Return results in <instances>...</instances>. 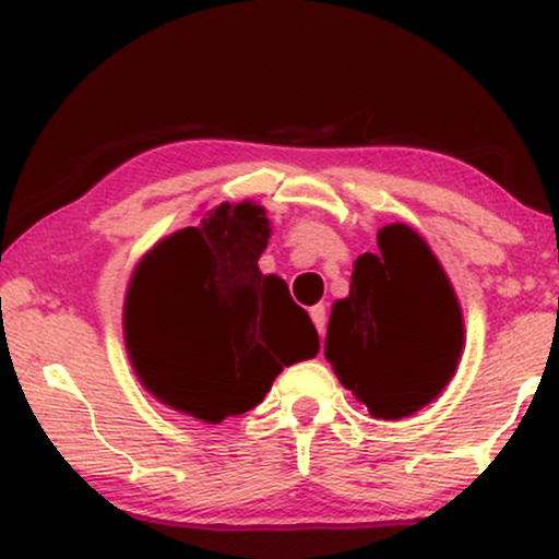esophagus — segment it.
Wrapping results in <instances>:
<instances>
[{"instance_id":"1","label":"esophagus","mask_w":559,"mask_h":559,"mask_svg":"<svg viewBox=\"0 0 559 559\" xmlns=\"http://www.w3.org/2000/svg\"><path fill=\"white\" fill-rule=\"evenodd\" d=\"M310 318H312V323H316L320 336H323V333H325V305L310 307Z\"/></svg>"}]
</instances>
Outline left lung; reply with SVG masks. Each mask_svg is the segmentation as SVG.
<instances>
[{
	"label": "left lung",
	"mask_w": 559,
	"mask_h": 559,
	"mask_svg": "<svg viewBox=\"0 0 559 559\" xmlns=\"http://www.w3.org/2000/svg\"><path fill=\"white\" fill-rule=\"evenodd\" d=\"M465 342L463 310L420 234L378 230L357 258L349 297L333 301L325 360L373 418L400 420L433 402L454 376Z\"/></svg>",
	"instance_id": "8db88e82"
}]
</instances>
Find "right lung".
I'll use <instances>...</instances> for the list:
<instances>
[{
  "label": "right lung",
  "instance_id": "obj_1",
  "mask_svg": "<svg viewBox=\"0 0 559 559\" xmlns=\"http://www.w3.org/2000/svg\"><path fill=\"white\" fill-rule=\"evenodd\" d=\"M267 239L260 204L223 202L139 262L126 294V346L163 404L221 423L258 407L286 365L318 355L316 325L286 281L260 273Z\"/></svg>",
  "mask_w": 559,
  "mask_h": 559
}]
</instances>
